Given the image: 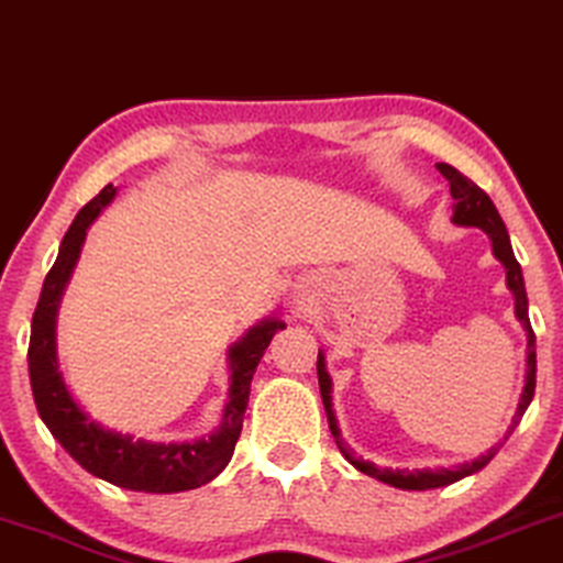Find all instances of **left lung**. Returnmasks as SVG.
Segmentation results:
<instances>
[{"instance_id":"obj_1","label":"left lung","mask_w":563,"mask_h":563,"mask_svg":"<svg viewBox=\"0 0 563 563\" xmlns=\"http://www.w3.org/2000/svg\"><path fill=\"white\" fill-rule=\"evenodd\" d=\"M438 172H441L451 184V197H453V218H451V222H453V225L479 228L489 235L492 253H495V258L505 266L507 289H510L512 297H515V318L520 320V325L526 328V335H528L526 387H522L518 410H515V418L510 422V428H507V435H505V441H507L512 430L518 428L522 415H526L530 399H533V391H536V335H533V328H530V318H528L526 282H522L520 264H518V258H515V253H512V243H510V235H507L505 222H503V218H499L495 202H492V199L487 197V191H482L472 179H466L464 174L456 172V168L449 166V164H438ZM318 382H320L322 405H325L330 433H333L338 449H341L345 461H349L351 466H356L361 474L374 476V479H379L384 484H391V487H397V489L422 492V489L445 487V484L464 479V476L479 472V468L487 466L489 461L495 459L499 445H503V443L492 445V449L484 453V456L474 459V461H466V464H459L453 468H415V472H410V468H379L376 464H372V461H364L361 456H356L353 449H349V443H345L341 438V428H338V420H335V412H333V397H330V391H333V379H330V374L325 368V353H322V351L318 353Z\"/></svg>"}]
</instances>
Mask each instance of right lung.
Returning a JSON list of instances; mask_svg holds the SVG:
<instances>
[{
  "label": "right lung",
  "instance_id": "add662e5",
  "mask_svg": "<svg viewBox=\"0 0 563 563\" xmlns=\"http://www.w3.org/2000/svg\"><path fill=\"white\" fill-rule=\"evenodd\" d=\"M114 195H118V187L107 184L91 202L81 207L64 241H60L56 264H53L43 282L33 325H30L27 349L30 387H33L35 407L45 428L64 445L68 456L81 468H87L89 474L99 476V479L122 489L151 492V495L197 489L212 482L233 459L238 435H241L243 428L245 407H249L251 379L276 330L287 328V322L272 314V318L258 320L256 325L249 328V333L241 341L230 345L228 402L225 410H222L220 428L207 438L158 443L120 433V430L104 428L102 422L91 420L76 405L58 368L56 318L60 297H64L76 261L81 256V245L87 241V230L99 218V212L112 202Z\"/></svg>",
  "mask_w": 563,
  "mask_h": 563
}]
</instances>
